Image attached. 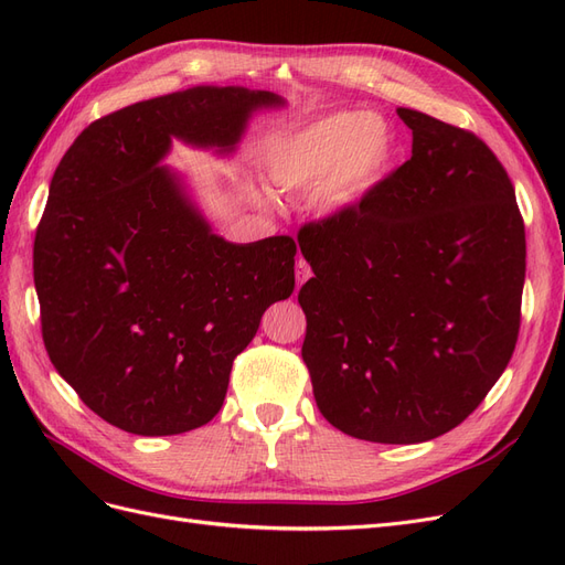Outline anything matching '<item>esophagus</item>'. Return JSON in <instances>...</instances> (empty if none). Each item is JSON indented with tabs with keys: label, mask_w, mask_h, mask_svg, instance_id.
Listing matches in <instances>:
<instances>
[{
	"label": "esophagus",
	"mask_w": 565,
	"mask_h": 565,
	"mask_svg": "<svg viewBox=\"0 0 565 565\" xmlns=\"http://www.w3.org/2000/svg\"><path fill=\"white\" fill-rule=\"evenodd\" d=\"M309 278H311V266L299 256V259H297V280H299V285H303Z\"/></svg>",
	"instance_id": "esophagus-1"
}]
</instances>
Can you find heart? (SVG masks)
<instances>
[{
  "label": "heart",
  "mask_w": 565,
  "mask_h": 565,
  "mask_svg": "<svg viewBox=\"0 0 565 565\" xmlns=\"http://www.w3.org/2000/svg\"><path fill=\"white\" fill-rule=\"evenodd\" d=\"M396 131L374 113H332L301 127L276 148L270 179L285 191H316L324 210L365 200L396 160Z\"/></svg>",
  "instance_id": "heart-1"
}]
</instances>
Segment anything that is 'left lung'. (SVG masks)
<instances>
[{"mask_svg":"<svg viewBox=\"0 0 565 565\" xmlns=\"http://www.w3.org/2000/svg\"><path fill=\"white\" fill-rule=\"evenodd\" d=\"M413 158L297 241L301 358L322 417L409 446L465 422L521 328L525 228L502 162L476 134L398 108Z\"/></svg>","mask_w":565,"mask_h":565,"instance_id":"8db88e82","label":"left lung"}]
</instances>
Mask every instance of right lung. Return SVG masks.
<instances>
[{"label": "right lung", "mask_w": 565, "mask_h": 565, "mask_svg": "<svg viewBox=\"0 0 565 565\" xmlns=\"http://www.w3.org/2000/svg\"><path fill=\"white\" fill-rule=\"evenodd\" d=\"M273 92L193 87L96 119L67 148L35 235L51 363L117 429L174 436L214 419L235 355L295 289L289 235H216L160 160L172 139L233 152Z\"/></svg>", "instance_id": "obj_1"}]
</instances>
